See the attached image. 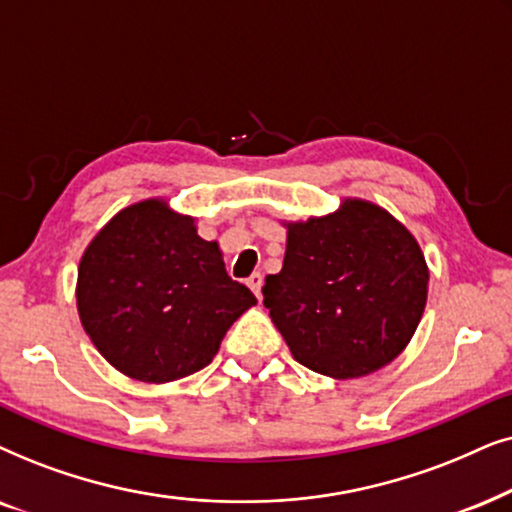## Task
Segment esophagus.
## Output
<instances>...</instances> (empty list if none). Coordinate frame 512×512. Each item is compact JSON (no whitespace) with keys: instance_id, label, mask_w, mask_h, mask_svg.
<instances>
[{"instance_id":"34e87169","label":"esophagus","mask_w":512,"mask_h":512,"mask_svg":"<svg viewBox=\"0 0 512 512\" xmlns=\"http://www.w3.org/2000/svg\"><path fill=\"white\" fill-rule=\"evenodd\" d=\"M262 285H264V276L260 271H255V274L248 278V288L255 292V297H262Z\"/></svg>"}]
</instances>
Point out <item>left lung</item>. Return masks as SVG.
<instances>
[{
    "label": "left lung",
    "instance_id": "8db88e82",
    "mask_svg": "<svg viewBox=\"0 0 512 512\" xmlns=\"http://www.w3.org/2000/svg\"><path fill=\"white\" fill-rule=\"evenodd\" d=\"M419 243L374 203L288 224L283 269L267 276L269 316L297 363L327 377H365L410 342L426 306Z\"/></svg>",
    "mask_w": 512,
    "mask_h": 512
}]
</instances>
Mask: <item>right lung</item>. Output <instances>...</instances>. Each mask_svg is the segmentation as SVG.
Instances as JSON below:
<instances>
[{"label":"right lung","mask_w":512,"mask_h":512,"mask_svg":"<svg viewBox=\"0 0 512 512\" xmlns=\"http://www.w3.org/2000/svg\"><path fill=\"white\" fill-rule=\"evenodd\" d=\"M252 304L255 295L231 281L217 243L159 199L114 215L79 264L86 335L109 365L149 384L203 370Z\"/></svg>","instance_id":"1"}]
</instances>
